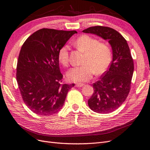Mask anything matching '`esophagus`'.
Instances as JSON below:
<instances>
[{
  "label": "esophagus",
  "mask_w": 150,
  "mask_h": 150,
  "mask_svg": "<svg viewBox=\"0 0 150 150\" xmlns=\"http://www.w3.org/2000/svg\"><path fill=\"white\" fill-rule=\"evenodd\" d=\"M75 86H76V87H81L83 86V83H77L75 84Z\"/></svg>",
  "instance_id": "1"
}]
</instances>
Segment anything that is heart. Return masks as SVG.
I'll use <instances>...</instances> for the list:
<instances>
[{"mask_svg": "<svg viewBox=\"0 0 150 150\" xmlns=\"http://www.w3.org/2000/svg\"><path fill=\"white\" fill-rule=\"evenodd\" d=\"M78 50L85 53L82 65L75 67L68 71L69 80L75 82H83L91 80L95 72L99 75L104 73L112 60V52L109 46L99 42L96 38L84 35L74 41ZM59 62L64 67L69 65V47L64 45L58 54Z\"/></svg>", "mask_w": 150, "mask_h": 150, "instance_id": "heart-1", "label": "heart"}]
</instances>
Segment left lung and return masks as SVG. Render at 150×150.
Masks as SVG:
<instances>
[{
	"instance_id": "1",
	"label": "left lung",
	"mask_w": 150,
	"mask_h": 150,
	"mask_svg": "<svg viewBox=\"0 0 150 150\" xmlns=\"http://www.w3.org/2000/svg\"><path fill=\"white\" fill-rule=\"evenodd\" d=\"M108 40L112 50V60L100 80L93 83V93L88 100L89 108L97 113L113 112L129 93L134 63L126 40L115 29L105 26L90 27L83 31Z\"/></svg>"
}]
</instances>
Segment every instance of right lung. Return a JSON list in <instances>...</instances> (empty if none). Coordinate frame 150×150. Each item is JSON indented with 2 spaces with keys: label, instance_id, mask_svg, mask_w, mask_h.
Segmentation results:
<instances>
[{
  "label": "right lung",
  "instance_id": "1",
  "mask_svg": "<svg viewBox=\"0 0 150 150\" xmlns=\"http://www.w3.org/2000/svg\"><path fill=\"white\" fill-rule=\"evenodd\" d=\"M76 31L41 29L25 41L19 54L16 79L25 104L34 113L50 115L64 104L75 83H62L58 51Z\"/></svg>",
  "mask_w": 150,
  "mask_h": 150
}]
</instances>
